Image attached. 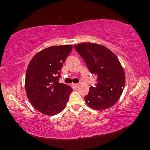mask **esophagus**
Returning a JSON list of instances; mask_svg holds the SVG:
<instances>
[{"label": "esophagus", "instance_id": "esophagus-1", "mask_svg": "<svg viewBox=\"0 0 150 150\" xmlns=\"http://www.w3.org/2000/svg\"><path fill=\"white\" fill-rule=\"evenodd\" d=\"M72 86H73V87H74V88H78L79 86V85L77 84H77H76V83H73Z\"/></svg>", "mask_w": 150, "mask_h": 150}]
</instances>
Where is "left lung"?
<instances>
[{
    "mask_svg": "<svg viewBox=\"0 0 150 150\" xmlns=\"http://www.w3.org/2000/svg\"><path fill=\"white\" fill-rule=\"evenodd\" d=\"M75 48L85 61L88 70L97 77L96 87L89 88L85 96L87 105L94 110L108 109L119 100L125 85V73L116 55L100 44L85 42Z\"/></svg>",
    "mask_w": 150,
    "mask_h": 150,
    "instance_id": "1",
    "label": "left lung"
}]
</instances>
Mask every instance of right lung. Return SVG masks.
Returning <instances> with one entry per match:
<instances>
[{
  "mask_svg": "<svg viewBox=\"0 0 150 150\" xmlns=\"http://www.w3.org/2000/svg\"><path fill=\"white\" fill-rule=\"evenodd\" d=\"M72 45H54L35 54L28 66L25 89L27 97L38 111L47 116L65 108L73 89L58 83L60 70L70 54Z\"/></svg>",
  "mask_w": 150,
  "mask_h": 150,
  "instance_id": "obj_1",
  "label": "right lung"
}]
</instances>
